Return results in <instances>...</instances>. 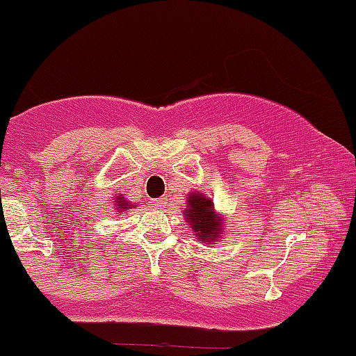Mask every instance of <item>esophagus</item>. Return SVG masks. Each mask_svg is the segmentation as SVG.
I'll use <instances>...</instances> for the list:
<instances>
[{"mask_svg":"<svg viewBox=\"0 0 356 356\" xmlns=\"http://www.w3.org/2000/svg\"><path fill=\"white\" fill-rule=\"evenodd\" d=\"M153 205L156 207V209H165V207H167V198H158V200H154Z\"/></svg>","mask_w":356,"mask_h":356,"instance_id":"obj_1","label":"esophagus"}]
</instances>
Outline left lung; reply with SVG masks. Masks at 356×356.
Wrapping results in <instances>:
<instances>
[{
  "label": "left lung",
  "mask_w": 356,
  "mask_h": 356,
  "mask_svg": "<svg viewBox=\"0 0 356 356\" xmlns=\"http://www.w3.org/2000/svg\"><path fill=\"white\" fill-rule=\"evenodd\" d=\"M184 219L195 233V238L202 243H212L217 238H222L224 219L213 207V200L202 191H193L186 202Z\"/></svg>",
  "instance_id": "left-lung-1"
}]
</instances>
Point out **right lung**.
I'll use <instances>...</instances> for the list:
<instances>
[{
    "mask_svg": "<svg viewBox=\"0 0 356 356\" xmlns=\"http://www.w3.org/2000/svg\"><path fill=\"white\" fill-rule=\"evenodd\" d=\"M115 207H116V212L122 213V212H129V210L134 209L136 205H134L132 202H129L123 195H118L115 200Z\"/></svg>",
    "mask_w": 356,
    "mask_h": 356,
    "instance_id": "right-lung-1",
    "label": "right lung"
}]
</instances>
